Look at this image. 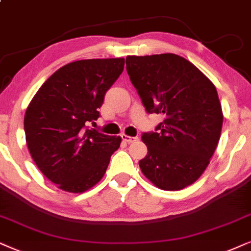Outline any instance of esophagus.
<instances>
[{
  "label": "esophagus",
  "mask_w": 251,
  "mask_h": 251,
  "mask_svg": "<svg viewBox=\"0 0 251 251\" xmlns=\"http://www.w3.org/2000/svg\"><path fill=\"white\" fill-rule=\"evenodd\" d=\"M122 139L125 142H127V144H132V142L138 141V136H129V135H126V134H123Z\"/></svg>",
  "instance_id": "obj_1"
}]
</instances>
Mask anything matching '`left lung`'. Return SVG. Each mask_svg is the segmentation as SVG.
<instances>
[{"label":"left lung","mask_w":251,"mask_h":251,"mask_svg":"<svg viewBox=\"0 0 251 251\" xmlns=\"http://www.w3.org/2000/svg\"><path fill=\"white\" fill-rule=\"evenodd\" d=\"M126 71L148 113L164 119L141 135L148 148L142 174L162 190L195 183L210 163L223 127L217 89L182 56L167 53L127 56Z\"/></svg>","instance_id":"8db88e82"}]
</instances>
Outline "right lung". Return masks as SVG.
I'll use <instances>...</instances> for the list:
<instances>
[{"label":"right lung","mask_w":251,"mask_h":251,"mask_svg":"<svg viewBox=\"0 0 251 251\" xmlns=\"http://www.w3.org/2000/svg\"><path fill=\"white\" fill-rule=\"evenodd\" d=\"M125 59L68 63L50 75L27 106L26 145L41 173L63 191L81 193L102 179L122 138L89 128Z\"/></svg>","instance_id":"1"}]
</instances>
